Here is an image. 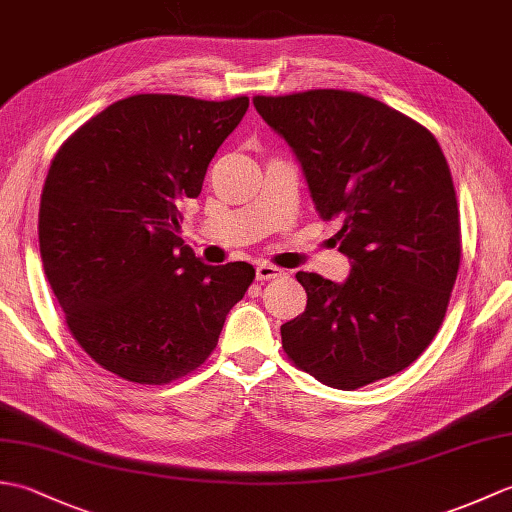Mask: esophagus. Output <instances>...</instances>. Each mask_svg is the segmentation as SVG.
Returning <instances> with one entry per match:
<instances>
[{
	"label": "esophagus",
	"mask_w": 512,
	"mask_h": 512,
	"mask_svg": "<svg viewBox=\"0 0 512 512\" xmlns=\"http://www.w3.org/2000/svg\"><path fill=\"white\" fill-rule=\"evenodd\" d=\"M281 273H284V270L277 268V266H273V264H266V262L257 264V268H255V277H257V281L275 279V277H279Z\"/></svg>",
	"instance_id": "34e87169"
}]
</instances>
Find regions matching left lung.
Masks as SVG:
<instances>
[{
    "mask_svg": "<svg viewBox=\"0 0 512 512\" xmlns=\"http://www.w3.org/2000/svg\"><path fill=\"white\" fill-rule=\"evenodd\" d=\"M295 151L323 220H339L343 284L297 273L306 312L281 325L284 352L319 383L352 391L394 376L438 334L460 268L453 178L429 129L345 90L255 96Z\"/></svg>",
    "mask_w": 512,
    "mask_h": 512,
    "instance_id": "8db88e82",
    "label": "left lung"
}]
</instances>
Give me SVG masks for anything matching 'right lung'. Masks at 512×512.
I'll use <instances>...</instances> for the list:
<instances>
[{"mask_svg":"<svg viewBox=\"0 0 512 512\" xmlns=\"http://www.w3.org/2000/svg\"><path fill=\"white\" fill-rule=\"evenodd\" d=\"M246 96L136 94L105 107L54 156L39 206V250L65 323L129 383L167 385L215 350L255 268L206 266L182 242L180 206L198 198Z\"/></svg>","mask_w":512,"mask_h":512,"instance_id":"add662e5","label":"right lung"}]
</instances>
